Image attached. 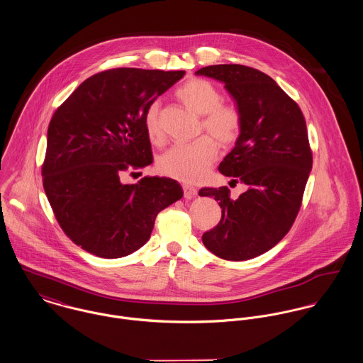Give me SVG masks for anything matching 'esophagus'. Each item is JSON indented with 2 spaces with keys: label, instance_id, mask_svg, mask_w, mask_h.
<instances>
[{
  "label": "esophagus",
  "instance_id": "esophagus-1",
  "mask_svg": "<svg viewBox=\"0 0 363 363\" xmlns=\"http://www.w3.org/2000/svg\"><path fill=\"white\" fill-rule=\"evenodd\" d=\"M182 188H184V195H185V198H188V199L195 198V196L198 195V189H196L195 186L189 185V184H185Z\"/></svg>",
  "mask_w": 363,
  "mask_h": 363
}]
</instances>
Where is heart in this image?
Listing matches in <instances>:
<instances>
[{
  "label": "heart",
  "instance_id": "obj_1",
  "mask_svg": "<svg viewBox=\"0 0 363 363\" xmlns=\"http://www.w3.org/2000/svg\"><path fill=\"white\" fill-rule=\"evenodd\" d=\"M177 97L188 110L201 116V133L207 132L224 147L238 142L243 129L241 110L234 104L223 103V94L214 83L201 78L185 82L177 90ZM143 121L149 140L160 145L164 130L159 103H152L147 107ZM208 136H201L189 145L171 146L157 160L159 171L162 175L184 182L201 179L217 159V145Z\"/></svg>",
  "mask_w": 363,
  "mask_h": 363
}]
</instances>
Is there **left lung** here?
I'll return each mask as SVG.
<instances>
[{"label":"left lung","instance_id":"left-lung-1","mask_svg":"<svg viewBox=\"0 0 363 363\" xmlns=\"http://www.w3.org/2000/svg\"><path fill=\"white\" fill-rule=\"evenodd\" d=\"M196 75L224 82L241 110V138L218 171L247 186L238 199L227 186L201 188V196L221 207L218 224L201 241L221 259H253L281 241L299 213L313 164L305 117L295 100L255 68L210 65Z\"/></svg>","mask_w":363,"mask_h":363}]
</instances>
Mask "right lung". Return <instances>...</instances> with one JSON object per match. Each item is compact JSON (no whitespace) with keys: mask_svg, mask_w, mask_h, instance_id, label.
Listing matches in <instances>:
<instances>
[{"mask_svg":"<svg viewBox=\"0 0 363 363\" xmlns=\"http://www.w3.org/2000/svg\"><path fill=\"white\" fill-rule=\"evenodd\" d=\"M185 71L114 68L87 78L55 110L47 130L43 186L65 235L104 259L149 241L157 214L184 195L171 178L122 182L152 164L147 107ZM142 174V172H140Z\"/></svg>","mask_w":363,"mask_h":363,"instance_id":"right-lung-1","label":"right lung"}]
</instances>
